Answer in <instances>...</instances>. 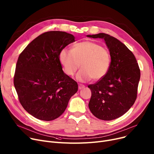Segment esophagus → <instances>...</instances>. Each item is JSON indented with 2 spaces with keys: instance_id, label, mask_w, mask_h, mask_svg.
<instances>
[{
  "instance_id": "1",
  "label": "esophagus",
  "mask_w": 154,
  "mask_h": 154,
  "mask_svg": "<svg viewBox=\"0 0 154 154\" xmlns=\"http://www.w3.org/2000/svg\"><path fill=\"white\" fill-rule=\"evenodd\" d=\"M85 87V85L83 84H79V89L81 90L82 88H84Z\"/></svg>"
}]
</instances>
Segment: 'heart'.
<instances>
[{
	"label": "heart",
	"mask_w": 154,
	"mask_h": 154,
	"mask_svg": "<svg viewBox=\"0 0 154 154\" xmlns=\"http://www.w3.org/2000/svg\"><path fill=\"white\" fill-rule=\"evenodd\" d=\"M59 60L66 74L74 75L80 67L76 75L79 82H85L99 80L106 75L110 66V55L106 48L92 41H84L75 44L72 49H62Z\"/></svg>",
	"instance_id": "1"
}]
</instances>
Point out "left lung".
<instances>
[{
  "label": "left lung",
  "mask_w": 154,
  "mask_h": 154,
  "mask_svg": "<svg viewBox=\"0 0 154 154\" xmlns=\"http://www.w3.org/2000/svg\"><path fill=\"white\" fill-rule=\"evenodd\" d=\"M104 40L110 55V66L106 75L88 86L92 96L88 107L92 114L103 120L117 119L133 106L140 77L139 65L127 46L110 35H87Z\"/></svg>",
  "instance_id": "obj_1"
}]
</instances>
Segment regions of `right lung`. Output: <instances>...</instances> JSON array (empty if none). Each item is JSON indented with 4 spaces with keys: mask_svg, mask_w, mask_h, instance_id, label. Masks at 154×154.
<instances>
[{
    "mask_svg": "<svg viewBox=\"0 0 154 154\" xmlns=\"http://www.w3.org/2000/svg\"><path fill=\"white\" fill-rule=\"evenodd\" d=\"M75 37L62 31L40 35L20 54L14 84L19 101L29 114L42 120H53L66 109L78 91L77 83L65 74L59 60L63 48Z\"/></svg>",
    "mask_w": 154,
    "mask_h": 154,
    "instance_id": "1",
    "label": "right lung"
}]
</instances>
